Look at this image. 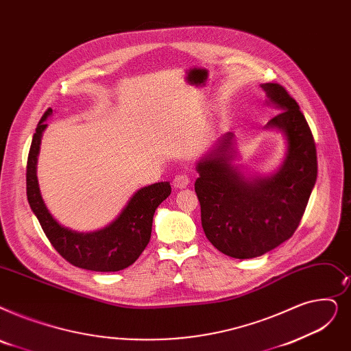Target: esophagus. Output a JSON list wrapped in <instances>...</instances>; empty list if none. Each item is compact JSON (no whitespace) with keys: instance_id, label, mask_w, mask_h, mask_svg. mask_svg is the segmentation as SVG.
Instances as JSON below:
<instances>
[{"instance_id":"esophagus-1","label":"esophagus","mask_w":351,"mask_h":351,"mask_svg":"<svg viewBox=\"0 0 351 351\" xmlns=\"http://www.w3.org/2000/svg\"><path fill=\"white\" fill-rule=\"evenodd\" d=\"M189 184H191V178H189L186 173H178V175L173 178V186L178 188V189L186 188Z\"/></svg>"}]
</instances>
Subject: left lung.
I'll use <instances>...</instances> for the list:
<instances>
[{"label":"left lung","instance_id":"obj_1","mask_svg":"<svg viewBox=\"0 0 351 351\" xmlns=\"http://www.w3.org/2000/svg\"><path fill=\"white\" fill-rule=\"evenodd\" d=\"M281 110L265 128L282 132L287 155L277 173L248 179L234 160V134L226 133L196 165L195 192L202 228L222 254L247 260L281 245L295 232L317 179L313 133L298 103L278 83L261 84Z\"/></svg>","mask_w":351,"mask_h":351}]
</instances>
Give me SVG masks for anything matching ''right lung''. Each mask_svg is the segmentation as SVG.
<instances>
[{"mask_svg":"<svg viewBox=\"0 0 351 351\" xmlns=\"http://www.w3.org/2000/svg\"><path fill=\"white\" fill-rule=\"evenodd\" d=\"M53 113L47 109L38 121L27 159V199L37 217L45 237L66 261L83 269L114 272L132 265L146 245L152 234L156 208L171 195L169 182L145 186L136 192L120 215L103 230L75 232L60 225L45 206L37 179V158L45 120Z\"/></svg>","mask_w":351,"mask_h":351,"instance_id":"add662e5","label":"right lung"}]
</instances>
